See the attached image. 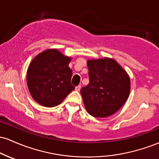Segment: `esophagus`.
Returning a JSON list of instances; mask_svg holds the SVG:
<instances>
[{"instance_id": "34e87169", "label": "esophagus", "mask_w": 159, "mask_h": 159, "mask_svg": "<svg viewBox=\"0 0 159 159\" xmlns=\"http://www.w3.org/2000/svg\"><path fill=\"white\" fill-rule=\"evenodd\" d=\"M80 90H81V85H78L77 87H75V90L79 91Z\"/></svg>"}]
</instances>
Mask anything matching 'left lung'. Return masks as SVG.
Masks as SVG:
<instances>
[{"mask_svg": "<svg viewBox=\"0 0 159 159\" xmlns=\"http://www.w3.org/2000/svg\"><path fill=\"white\" fill-rule=\"evenodd\" d=\"M90 82L81 89L86 110L95 117H107L123 105L130 93V79L114 60L87 61Z\"/></svg>", "mask_w": 159, "mask_h": 159, "instance_id": "8db88e82", "label": "left lung"}]
</instances>
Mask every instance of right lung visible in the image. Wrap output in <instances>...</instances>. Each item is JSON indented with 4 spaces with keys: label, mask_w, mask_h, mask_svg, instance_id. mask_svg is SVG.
I'll return each mask as SVG.
<instances>
[{
    "label": "right lung",
    "mask_w": 159,
    "mask_h": 159,
    "mask_svg": "<svg viewBox=\"0 0 159 159\" xmlns=\"http://www.w3.org/2000/svg\"><path fill=\"white\" fill-rule=\"evenodd\" d=\"M70 60L55 49L45 51L33 60L27 69V83L36 102L45 107L57 106L75 90L71 84Z\"/></svg>",
    "instance_id": "right-lung-1"
}]
</instances>
